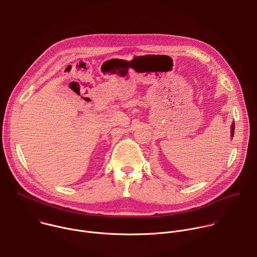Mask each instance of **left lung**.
I'll list each match as a JSON object with an SVG mask.
<instances>
[{"label": "left lung", "instance_id": "obj_1", "mask_svg": "<svg viewBox=\"0 0 257 257\" xmlns=\"http://www.w3.org/2000/svg\"><path fill=\"white\" fill-rule=\"evenodd\" d=\"M234 130H235V123L233 122L232 126H231V137H233V135H234Z\"/></svg>", "mask_w": 257, "mask_h": 257}]
</instances>
